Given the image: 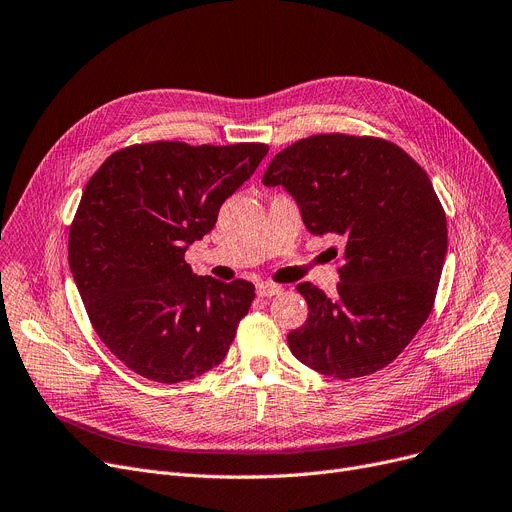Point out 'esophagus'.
<instances>
[{"instance_id":"34e87169","label":"esophagus","mask_w":512,"mask_h":512,"mask_svg":"<svg viewBox=\"0 0 512 512\" xmlns=\"http://www.w3.org/2000/svg\"><path fill=\"white\" fill-rule=\"evenodd\" d=\"M280 292H282L280 284H274V282H259L257 284L259 297H276V294H280Z\"/></svg>"}]
</instances>
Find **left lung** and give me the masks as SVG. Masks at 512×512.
Masks as SVG:
<instances>
[{"label":"left lung","instance_id":"8db88e82","mask_svg":"<svg viewBox=\"0 0 512 512\" xmlns=\"http://www.w3.org/2000/svg\"><path fill=\"white\" fill-rule=\"evenodd\" d=\"M284 186L311 234L344 238L338 297L303 282L309 317L292 355L338 380L390 365L432 313L448 249L446 213L417 161L398 145L313 134L280 151L261 180Z\"/></svg>","mask_w":512,"mask_h":512}]
</instances>
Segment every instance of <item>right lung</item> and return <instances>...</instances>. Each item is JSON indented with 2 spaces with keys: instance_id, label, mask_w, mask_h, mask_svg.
<instances>
[{
  "instance_id": "1",
  "label": "right lung",
  "mask_w": 512,
  "mask_h": 512,
  "mask_svg": "<svg viewBox=\"0 0 512 512\" xmlns=\"http://www.w3.org/2000/svg\"><path fill=\"white\" fill-rule=\"evenodd\" d=\"M267 151L155 141L112 153L89 178L70 272L97 336L134 373L178 384L224 361L255 286L195 276L184 253Z\"/></svg>"
}]
</instances>
